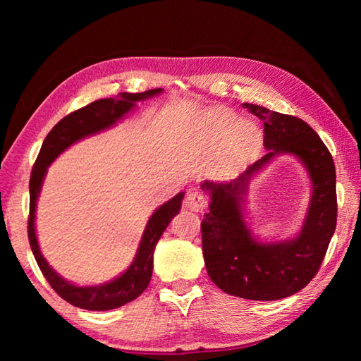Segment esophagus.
Instances as JSON below:
<instances>
[{
	"label": "esophagus",
	"mask_w": 361,
	"mask_h": 361,
	"mask_svg": "<svg viewBox=\"0 0 361 361\" xmlns=\"http://www.w3.org/2000/svg\"><path fill=\"white\" fill-rule=\"evenodd\" d=\"M186 207L191 212H204L207 204H209V199H207V195L202 194L200 191H195V189H192V191L188 192V197L185 200Z\"/></svg>",
	"instance_id": "esophagus-1"
}]
</instances>
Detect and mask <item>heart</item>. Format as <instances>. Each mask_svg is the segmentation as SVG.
<instances>
[{
    "label": "heart",
    "instance_id": "1",
    "mask_svg": "<svg viewBox=\"0 0 361 361\" xmlns=\"http://www.w3.org/2000/svg\"><path fill=\"white\" fill-rule=\"evenodd\" d=\"M234 122H235V118L232 113L218 111L212 118L210 127L213 133H216V135H224V133H228L232 128L233 130L231 131L232 142H234L237 146H240V148H248V146L255 145L256 140L259 137L258 127H256L253 122H237L235 126Z\"/></svg>",
    "mask_w": 361,
    "mask_h": 361
}]
</instances>
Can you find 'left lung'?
Segmentation results:
<instances>
[{"label":"left lung","mask_w":361,"mask_h":361,"mask_svg":"<svg viewBox=\"0 0 361 361\" xmlns=\"http://www.w3.org/2000/svg\"><path fill=\"white\" fill-rule=\"evenodd\" d=\"M243 108L264 122L267 152L235 180L202 183L210 194V212L200 223L202 252L218 288L252 301H274L302 290L319 272L338 218L336 169L331 152L307 122L252 103ZM280 152L296 155L308 169L313 199L298 238L262 244L243 219V194L251 176Z\"/></svg>","instance_id":"8db88e82"}]
</instances>
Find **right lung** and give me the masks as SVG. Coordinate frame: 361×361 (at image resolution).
Instances as JSON below:
<instances>
[{"mask_svg": "<svg viewBox=\"0 0 361 361\" xmlns=\"http://www.w3.org/2000/svg\"><path fill=\"white\" fill-rule=\"evenodd\" d=\"M161 92L162 89H151L140 94L121 92L114 99H102L89 103L87 106L76 109V111L65 116L62 121H59L52 127V130L47 133L44 143L41 146L38 157H36L32 176H30V247H32L35 259L38 262L42 276L46 277L54 291L60 298L65 299L66 302L76 305L79 309L111 310L133 301V299H137L148 288L152 276V255H154V248L159 239H161V235L164 234V231L167 229L169 223L172 221V218L180 213L181 200L185 197V192H178L173 199H170L169 202L161 205L152 213L145 228L135 259H133V262L124 274H121L118 279L103 285L76 286L66 282L65 279L60 277L47 264L44 256L41 255L38 240H36L35 210L42 180H44V175L47 172V167L51 166V162L60 152H63L68 148V146L76 143L78 140L94 135L97 132L105 130L108 127L114 126L116 122L124 118L135 106L137 102L151 99V97Z\"/></svg>", "mask_w": 361, "mask_h": 361, "instance_id": "obj_1", "label": "right lung"}]
</instances>
